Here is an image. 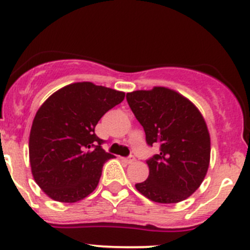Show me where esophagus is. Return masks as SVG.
I'll use <instances>...</instances> for the list:
<instances>
[{
  "label": "esophagus",
  "instance_id": "esophagus-1",
  "mask_svg": "<svg viewBox=\"0 0 250 250\" xmlns=\"http://www.w3.org/2000/svg\"><path fill=\"white\" fill-rule=\"evenodd\" d=\"M122 161L125 163H127V165H130V163H133L135 161V158L133 157V156H128V157H123Z\"/></svg>",
  "mask_w": 250,
  "mask_h": 250
}]
</instances>
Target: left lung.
I'll return each mask as SVG.
<instances>
[{"label":"left lung","instance_id":"left-lung-1","mask_svg":"<svg viewBox=\"0 0 250 250\" xmlns=\"http://www.w3.org/2000/svg\"><path fill=\"white\" fill-rule=\"evenodd\" d=\"M127 102L143 125L146 143L160 153L146 161L147 179L135 184L157 203H178L201 186L210 161V137L200 110L180 93L166 87L127 93Z\"/></svg>","mask_w":250,"mask_h":250}]
</instances>
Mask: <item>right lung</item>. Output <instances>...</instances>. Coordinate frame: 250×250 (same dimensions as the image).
Listing matches in <instances>:
<instances>
[{"label": "right lung", "mask_w": 250, "mask_h": 250, "mask_svg": "<svg viewBox=\"0 0 250 250\" xmlns=\"http://www.w3.org/2000/svg\"><path fill=\"white\" fill-rule=\"evenodd\" d=\"M125 99V93L77 82L60 88L41 105L29 139L31 173L52 200L74 203L95 190L103 166L113 156L94 129L100 118Z\"/></svg>", "instance_id": "add662e5"}]
</instances>
